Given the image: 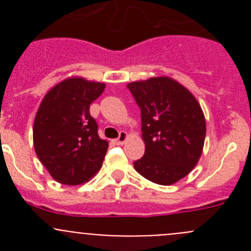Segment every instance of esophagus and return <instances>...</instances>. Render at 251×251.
Returning <instances> with one entry per match:
<instances>
[{"label":"esophagus","mask_w":251,"mask_h":251,"mask_svg":"<svg viewBox=\"0 0 251 251\" xmlns=\"http://www.w3.org/2000/svg\"><path fill=\"white\" fill-rule=\"evenodd\" d=\"M126 140H127V133H126L125 131H121L119 137L116 138V140H114V143H115L116 146H123V144L126 142Z\"/></svg>","instance_id":"34e87169"}]
</instances>
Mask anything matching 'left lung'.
Returning a JSON list of instances; mask_svg holds the SVG:
<instances>
[{
	"mask_svg": "<svg viewBox=\"0 0 251 251\" xmlns=\"http://www.w3.org/2000/svg\"><path fill=\"white\" fill-rule=\"evenodd\" d=\"M141 108L144 155L136 171L154 183L169 186L187 176L201 155L206 133L201 104L184 86L168 76L127 85Z\"/></svg>",
	"mask_w": 251,
	"mask_h": 251,
	"instance_id": "8db88e82",
	"label": "left lung"
}]
</instances>
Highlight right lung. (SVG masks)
<instances>
[{"label": "right lung", "instance_id": "obj_1", "mask_svg": "<svg viewBox=\"0 0 251 251\" xmlns=\"http://www.w3.org/2000/svg\"><path fill=\"white\" fill-rule=\"evenodd\" d=\"M103 82L69 77L50 88L37 110L34 148L57 182L76 186L102 168L108 142L98 136L90 105L104 91Z\"/></svg>", "mask_w": 251, "mask_h": 251}]
</instances>
